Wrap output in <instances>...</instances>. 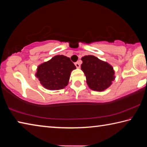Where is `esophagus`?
I'll return each mask as SVG.
<instances>
[{
	"label": "esophagus",
	"mask_w": 147,
	"mask_h": 147,
	"mask_svg": "<svg viewBox=\"0 0 147 147\" xmlns=\"http://www.w3.org/2000/svg\"><path fill=\"white\" fill-rule=\"evenodd\" d=\"M75 66L76 67V68H80V62L78 61V62H76L75 63Z\"/></svg>",
	"instance_id": "34e87169"
}]
</instances>
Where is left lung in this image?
Returning a JSON list of instances; mask_svg holds the SVG:
<instances>
[{"label":"left lung","instance_id":"8db88e82","mask_svg":"<svg viewBox=\"0 0 147 147\" xmlns=\"http://www.w3.org/2000/svg\"><path fill=\"white\" fill-rule=\"evenodd\" d=\"M82 60L81 69L86 77L89 88L102 91L111 85L115 80V71L111 65L92 55L84 56Z\"/></svg>","mask_w":147,"mask_h":147}]
</instances>
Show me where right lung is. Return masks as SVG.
<instances>
[{"instance_id": "1", "label": "right lung", "mask_w": 147, "mask_h": 147, "mask_svg": "<svg viewBox=\"0 0 147 147\" xmlns=\"http://www.w3.org/2000/svg\"><path fill=\"white\" fill-rule=\"evenodd\" d=\"M75 69L76 66L70 58L57 55L39 65L36 76L45 88L59 90L68 85L71 71Z\"/></svg>"}]
</instances>
